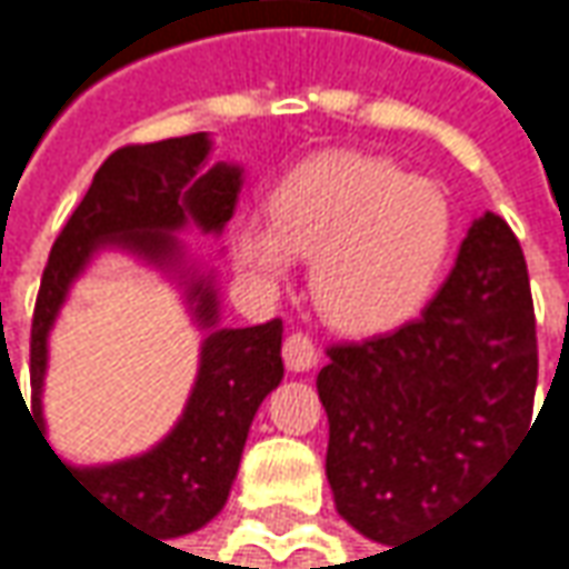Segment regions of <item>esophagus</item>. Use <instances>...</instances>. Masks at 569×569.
I'll list each match as a JSON object with an SVG mask.
<instances>
[{
    "mask_svg": "<svg viewBox=\"0 0 569 569\" xmlns=\"http://www.w3.org/2000/svg\"><path fill=\"white\" fill-rule=\"evenodd\" d=\"M283 359L289 371H311L318 365V346L305 333H289L283 343Z\"/></svg>",
    "mask_w": 569,
    "mask_h": 569,
    "instance_id": "esophagus-1",
    "label": "esophagus"
}]
</instances>
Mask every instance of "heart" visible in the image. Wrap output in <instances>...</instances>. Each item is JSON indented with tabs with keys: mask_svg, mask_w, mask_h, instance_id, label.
<instances>
[{
	"mask_svg": "<svg viewBox=\"0 0 569 569\" xmlns=\"http://www.w3.org/2000/svg\"><path fill=\"white\" fill-rule=\"evenodd\" d=\"M453 239L443 191L397 163L323 153L270 191V220L239 217L229 251L261 296H277L311 258V296L352 337L383 333L419 311Z\"/></svg>",
	"mask_w": 569,
	"mask_h": 569,
	"instance_id": "obj_1",
	"label": "heart"
}]
</instances>
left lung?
<instances>
[{
  "label": "left lung",
  "mask_w": 569,
  "mask_h": 569,
  "mask_svg": "<svg viewBox=\"0 0 569 569\" xmlns=\"http://www.w3.org/2000/svg\"><path fill=\"white\" fill-rule=\"evenodd\" d=\"M536 383L526 258L485 210L419 321L330 349L318 397L337 513L387 548L450 517L529 431Z\"/></svg>",
  "instance_id": "8db88e82"
}]
</instances>
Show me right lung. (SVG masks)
<instances>
[{
	"instance_id": "obj_1",
	"label": "right lung",
	"mask_w": 569,
	"mask_h": 569,
	"mask_svg": "<svg viewBox=\"0 0 569 569\" xmlns=\"http://www.w3.org/2000/svg\"><path fill=\"white\" fill-rule=\"evenodd\" d=\"M210 157V131L116 150L52 246L30 327V409L24 397L21 402L28 416L34 412L30 421L49 447L42 416L49 333L89 264L119 250L180 289L202 330L199 375L183 416L153 448L126 461L74 467L56 458L93 500L157 539L198 532L223 510L254 412L283 381V321L223 327L220 273L191 258L179 239L191 229L220 239L236 210L246 167L213 163Z\"/></svg>"
}]
</instances>
